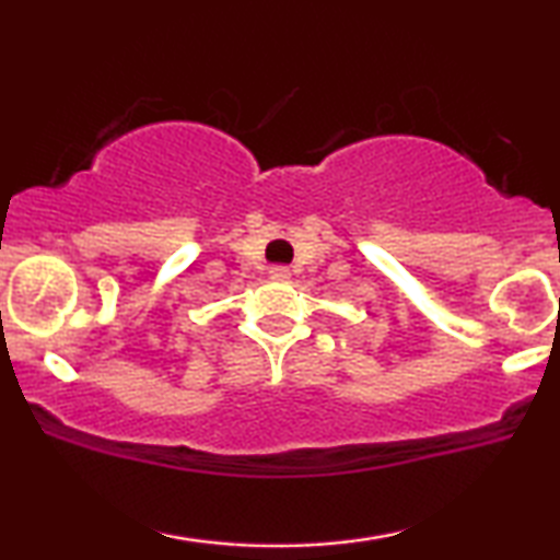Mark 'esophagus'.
Here are the masks:
<instances>
[{
  "label": "esophagus",
  "mask_w": 560,
  "mask_h": 560,
  "mask_svg": "<svg viewBox=\"0 0 560 560\" xmlns=\"http://www.w3.org/2000/svg\"><path fill=\"white\" fill-rule=\"evenodd\" d=\"M269 273H271V279H277V281H287L291 277V271L287 267H271Z\"/></svg>",
  "instance_id": "esophagus-1"
}]
</instances>
